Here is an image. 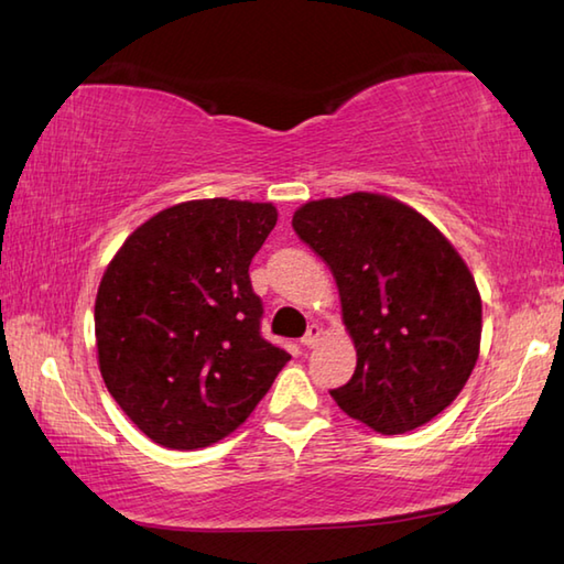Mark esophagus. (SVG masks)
<instances>
[{
  "mask_svg": "<svg viewBox=\"0 0 564 564\" xmlns=\"http://www.w3.org/2000/svg\"><path fill=\"white\" fill-rule=\"evenodd\" d=\"M319 337H322V327L319 325H310L307 332H305V337L301 341H303V346H307V349H315Z\"/></svg>",
  "mask_w": 564,
  "mask_h": 564,
  "instance_id": "34e87169",
  "label": "esophagus"
}]
</instances>
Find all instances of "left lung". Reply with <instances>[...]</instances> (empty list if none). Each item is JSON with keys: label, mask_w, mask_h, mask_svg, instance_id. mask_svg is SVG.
Wrapping results in <instances>:
<instances>
[{"label": "left lung", "mask_w": 564, "mask_h": 564, "mask_svg": "<svg viewBox=\"0 0 564 564\" xmlns=\"http://www.w3.org/2000/svg\"><path fill=\"white\" fill-rule=\"evenodd\" d=\"M293 230L329 267L356 346L334 402L388 436L431 422L480 354L482 301L458 251L424 215L380 194L310 200Z\"/></svg>", "instance_id": "8db88e82"}]
</instances>
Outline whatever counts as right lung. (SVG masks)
<instances>
[{"mask_svg":"<svg viewBox=\"0 0 564 564\" xmlns=\"http://www.w3.org/2000/svg\"><path fill=\"white\" fill-rule=\"evenodd\" d=\"M275 220L271 203H178L140 225L106 269L94 305L101 376L160 446L194 451L232 434L291 361L261 337L249 281Z\"/></svg>","mask_w":564,"mask_h":564,"instance_id":"1","label":"right lung"}]
</instances>
